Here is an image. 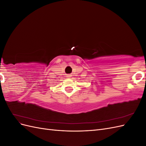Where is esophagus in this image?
Wrapping results in <instances>:
<instances>
[{
  "mask_svg": "<svg viewBox=\"0 0 146 146\" xmlns=\"http://www.w3.org/2000/svg\"><path fill=\"white\" fill-rule=\"evenodd\" d=\"M68 77H70V76H69V75H68Z\"/></svg>",
  "mask_w": 146,
  "mask_h": 146,
  "instance_id": "esophagus-1",
  "label": "esophagus"
}]
</instances>
